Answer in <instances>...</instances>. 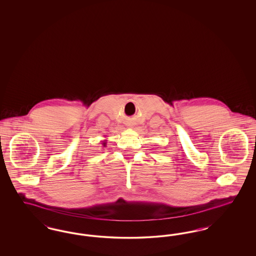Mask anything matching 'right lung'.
<instances>
[{"label": "right lung", "mask_w": 256, "mask_h": 256, "mask_svg": "<svg viewBox=\"0 0 256 256\" xmlns=\"http://www.w3.org/2000/svg\"><path fill=\"white\" fill-rule=\"evenodd\" d=\"M102 146H106V140H104L102 143Z\"/></svg>", "instance_id": "right-lung-1"}]
</instances>
